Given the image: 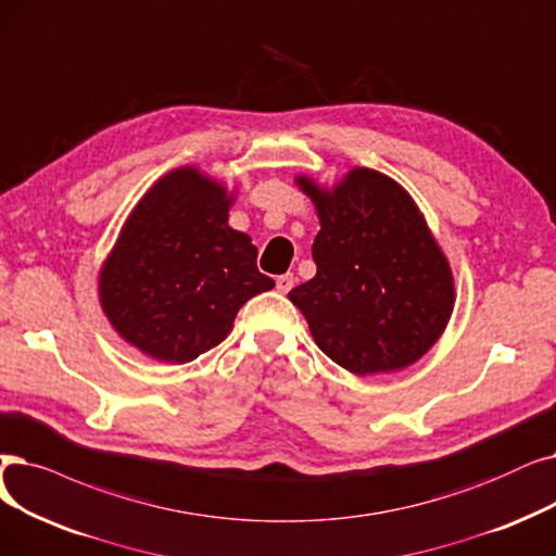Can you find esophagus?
I'll use <instances>...</instances> for the list:
<instances>
[{"label":"esophagus","instance_id":"esophagus-1","mask_svg":"<svg viewBox=\"0 0 556 556\" xmlns=\"http://www.w3.org/2000/svg\"><path fill=\"white\" fill-rule=\"evenodd\" d=\"M293 286H295V277H293L291 273L277 277V291H279V293H283V295H286L288 291H291Z\"/></svg>","mask_w":556,"mask_h":556}]
</instances>
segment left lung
<instances>
[{"label":"left lung","instance_id":"left-lung-1","mask_svg":"<svg viewBox=\"0 0 556 556\" xmlns=\"http://www.w3.org/2000/svg\"><path fill=\"white\" fill-rule=\"evenodd\" d=\"M295 181L320 220L311 248L318 273L288 293L313 341L358 377L416 364L454 308L450 263L418 204L370 167H352L331 188Z\"/></svg>","mask_w":556,"mask_h":556}]
</instances>
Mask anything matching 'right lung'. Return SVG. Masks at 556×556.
Returning <instances> with one entry per match:
<instances>
[{
	"label": "right lung",
	"mask_w": 556,
	"mask_h": 556,
	"mask_svg": "<svg viewBox=\"0 0 556 556\" xmlns=\"http://www.w3.org/2000/svg\"><path fill=\"white\" fill-rule=\"evenodd\" d=\"M236 192L184 165L134 206L100 270L111 327L144 356L188 364L223 343L236 313L275 281L252 238L229 227Z\"/></svg>",
	"instance_id": "add662e5"
}]
</instances>
